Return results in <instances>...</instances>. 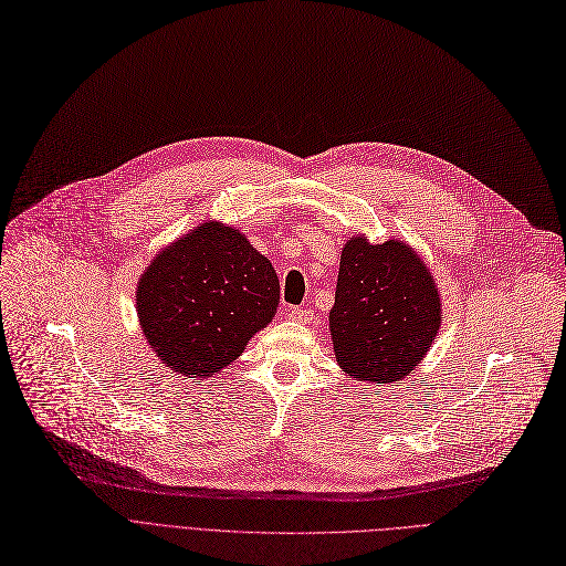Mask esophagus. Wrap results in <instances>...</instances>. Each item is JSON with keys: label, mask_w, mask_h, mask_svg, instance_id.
<instances>
[{"label": "esophagus", "mask_w": 566, "mask_h": 566, "mask_svg": "<svg viewBox=\"0 0 566 566\" xmlns=\"http://www.w3.org/2000/svg\"><path fill=\"white\" fill-rule=\"evenodd\" d=\"M287 317L290 319H297V322H308L311 319V311H306L302 306H292V308H287Z\"/></svg>", "instance_id": "esophagus-1"}]
</instances>
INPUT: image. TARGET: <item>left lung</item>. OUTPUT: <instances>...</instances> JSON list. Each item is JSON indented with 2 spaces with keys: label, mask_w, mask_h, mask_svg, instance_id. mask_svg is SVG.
I'll list each match as a JSON object with an SVG mask.
<instances>
[{
  "label": "left lung",
  "mask_w": 566,
  "mask_h": 566,
  "mask_svg": "<svg viewBox=\"0 0 566 566\" xmlns=\"http://www.w3.org/2000/svg\"><path fill=\"white\" fill-rule=\"evenodd\" d=\"M336 361L366 382L406 378L440 329V294L421 260L400 241L349 239L329 313Z\"/></svg>",
  "instance_id": "left-lung-1"
}]
</instances>
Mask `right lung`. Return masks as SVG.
<instances>
[{"label": "right lung", "instance_id": "add662e5", "mask_svg": "<svg viewBox=\"0 0 566 566\" xmlns=\"http://www.w3.org/2000/svg\"><path fill=\"white\" fill-rule=\"evenodd\" d=\"M279 306V276L244 234L202 223L140 279V327L158 359L186 378H211L244 353Z\"/></svg>", "mask_w": 566, "mask_h": 566}]
</instances>
